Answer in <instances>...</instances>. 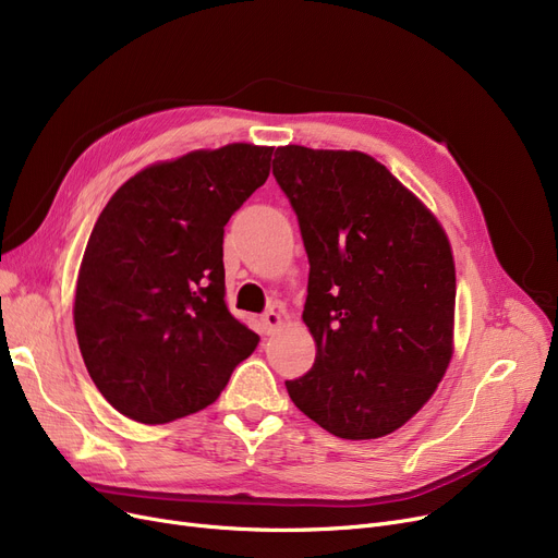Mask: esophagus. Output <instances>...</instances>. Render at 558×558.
I'll use <instances>...</instances> for the list:
<instances>
[{
    "mask_svg": "<svg viewBox=\"0 0 558 558\" xmlns=\"http://www.w3.org/2000/svg\"><path fill=\"white\" fill-rule=\"evenodd\" d=\"M262 332L264 335H271L280 324H282V317H280V314L278 312H274V310H269V312H264L262 314Z\"/></svg>",
    "mask_w": 558,
    "mask_h": 558,
    "instance_id": "1",
    "label": "esophagus"
}]
</instances>
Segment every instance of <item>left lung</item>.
<instances>
[{"mask_svg":"<svg viewBox=\"0 0 558 558\" xmlns=\"http://www.w3.org/2000/svg\"><path fill=\"white\" fill-rule=\"evenodd\" d=\"M274 178L310 262L307 374L284 380L299 410L344 440L403 426L451 360L456 271L435 216L365 153L284 145Z\"/></svg>","mask_w":558,"mask_h":558,"instance_id":"8db88e82","label":"left lung"}]
</instances>
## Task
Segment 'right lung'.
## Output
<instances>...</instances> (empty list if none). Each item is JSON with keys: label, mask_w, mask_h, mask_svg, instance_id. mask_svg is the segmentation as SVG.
<instances>
[{"label": "right lung", "mask_w": 558, "mask_h": 558, "mask_svg": "<svg viewBox=\"0 0 558 558\" xmlns=\"http://www.w3.org/2000/svg\"><path fill=\"white\" fill-rule=\"evenodd\" d=\"M274 148L230 143L155 163L95 223L75 294L84 365L130 420L207 408L259 337L228 312L223 228L269 178Z\"/></svg>", "instance_id": "right-lung-1"}]
</instances>
